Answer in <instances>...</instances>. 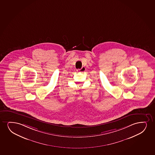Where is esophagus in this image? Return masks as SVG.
I'll return each mask as SVG.
<instances>
[{"label":"esophagus","instance_id":"34e87169","mask_svg":"<svg viewBox=\"0 0 155 155\" xmlns=\"http://www.w3.org/2000/svg\"><path fill=\"white\" fill-rule=\"evenodd\" d=\"M86 70V69H85V68L84 67H82V68L80 69H78V71L79 72L83 73Z\"/></svg>","mask_w":155,"mask_h":155}]
</instances>
